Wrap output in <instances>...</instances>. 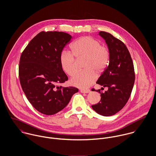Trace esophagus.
<instances>
[{
    "mask_svg": "<svg viewBox=\"0 0 156 156\" xmlns=\"http://www.w3.org/2000/svg\"><path fill=\"white\" fill-rule=\"evenodd\" d=\"M80 92H81L82 93H89V92H90V89H81V90H80Z\"/></svg>",
    "mask_w": 156,
    "mask_h": 156,
    "instance_id": "obj_1",
    "label": "esophagus"
}]
</instances>
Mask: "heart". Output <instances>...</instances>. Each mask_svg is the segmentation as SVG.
Segmentation results:
<instances>
[{"instance_id":"1","label":"heart","mask_w":156,"mask_h":156,"mask_svg":"<svg viewBox=\"0 0 156 156\" xmlns=\"http://www.w3.org/2000/svg\"><path fill=\"white\" fill-rule=\"evenodd\" d=\"M71 53L64 50L59 55L61 68L68 76H72L76 69V58H85L83 68L85 70L76 73L70 80V83L81 88H87L94 82L97 71L101 74L109 64L110 50L105 44L91 37H82L73 43Z\"/></svg>"}]
</instances>
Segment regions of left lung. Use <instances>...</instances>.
<instances>
[{"instance_id": "obj_1", "label": "left lung", "mask_w": 156, "mask_h": 156, "mask_svg": "<svg viewBox=\"0 0 156 156\" xmlns=\"http://www.w3.org/2000/svg\"><path fill=\"white\" fill-rule=\"evenodd\" d=\"M99 35L105 40L111 56L108 67L97 83L108 90L103 92L101 89L104 88L92 89L101 94L100 102L92 108L98 114L108 116L115 115L126 105L133 88L135 73L131 55L124 43L110 33L100 31Z\"/></svg>"}]
</instances>
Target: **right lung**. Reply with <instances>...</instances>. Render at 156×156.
<instances>
[{
	"label": "right lung",
	"instance_id": "add662e5",
	"mask_svg": "<svg viewBox=\"0 0 156 156\" xmlns=\"http://www.w3.org/2000/svg\"><path fill=\"white\" fill-rule=\"evenodd\" d=\"M71 38L66 32L42 31L21 55L19 75L23 90L32 106L44 115L62 110L78 92L73 87L58 85L68 80L60 65L59 55Z\"/></svg>",
	"mask_w": 156,
	"mask_h": 156
}]
</instances>
